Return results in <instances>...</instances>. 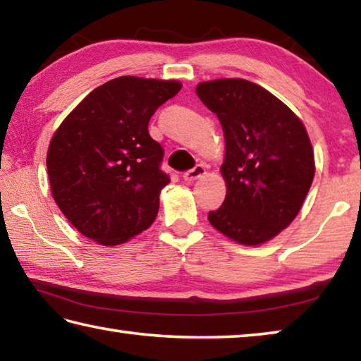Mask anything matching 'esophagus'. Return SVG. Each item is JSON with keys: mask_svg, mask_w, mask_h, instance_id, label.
Listing matches in <instances>:
<instances>
[{"mask_svg": "<svg viewBox=\"0 0 361 361\" xmlns=\"http://www.w3.org/2000/svg\"><path fill=\"white\" fill-rule=\"evenodd\" d=\"M204 175H205V167L202 166V164H197V166H195L194 169L188 170V172L183 175V178H185L186 181H194V180H197Z\"/></svg>", "mask_w": 361, "mask_h": 361, "instance_id": "1", "label": "esophagus"}]
</instances>
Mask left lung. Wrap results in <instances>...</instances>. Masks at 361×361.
<instances>
[{
	"label": "left lung",
	"instance_id": "1",
	"mask_svg": "<svg viewBox=\"0 0 361 361\" xmlns=\"http://www.w3.org/2000/svg\"><path fill=\"white\" fill-rule=\"evenodd\" d=\"M195 94L221 122L226 199L209 221L242 245H261L288 228L315 175L302 121L276 95L247 79L200 82Z\"/></svg>",
	"mask_w": 361,
	"mask_h": 361
}]
</instances>
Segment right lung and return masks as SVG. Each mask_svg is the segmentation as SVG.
<instances>
[{
    "mask_svg": "<svg viewBox=\"0 0 361 361\" xmlns=\"http://www.w3.org/2000/svg\"><path fill=\"white\" fill-rule=\"evenodd\" d=\"M181 82L121 76L94 89L66 116L47 149L54 200L66 219L105 247L148 229L170 183L162 146L149 137L156 109Z\"/></svg>",
    "mask_w": 361,
    "mask_h": 361,
    "instance_id": "1",
    "label": "right lung"
}]
</instances>
